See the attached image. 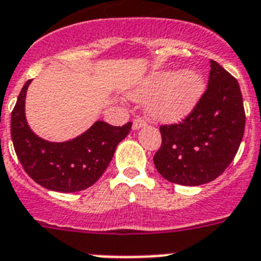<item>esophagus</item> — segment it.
I'll use <instances>...</instances> for the list:
<instances>
[{"instance_id":"obj_1","label":"esophagus","mask_w":261,"mask_h":261,"mask_svg":"<svg viewBox=\"0 0 261 261\" xmlns=\"http://www.w3.org/2000/svg\"><path fill=\"white\" fill-rule=\"evenodd\" d=\"M146 123H147V122H146V119H144L143 117H137V118H135V119H134V122H133L134 130H138V128L143 127V126Z\"/></svg>"}]
</instances>
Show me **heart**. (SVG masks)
I'll return each mask as SVG.
<instances>
[{"instance_id":"obj_1","label":"heart","mask_w":261,"mask_h":261,"mask_svg":"<svg viewBox=\"0 0 261 261\" xmlns=\"http://www.w3.org/2000/svg\"><path fill=\"white\" fill-rule=\"evenodd\" d=\"M205 90L202 74L196 69L163 71L149 76L139 89L134 92V98H148L151 115L163 121H178L189 114Z\"/></svg>"}]
</instances>
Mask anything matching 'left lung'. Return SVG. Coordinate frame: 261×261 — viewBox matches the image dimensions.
Segmentation results:
<instances>
[{"label": "left lung", "instance_id": "8db88e82", "mask_svg": "<svg viewBox=\"0 0 261 261\" xmlns=\"http://www.w3.org/2000/svg\"><path fill=\"white\" fill-rule=\"evenodd\" d=\"M246 126L239 84L210 60L209 83L193 110L181 122L162 124V146L153 156L158 172L180 185L215 180L234 160Z\"/></svg>", "mask_w": 261, "mask_h": 261}]
</instances>
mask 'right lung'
Instances as JSON below:
<instances>
[{
	"instance_id": "add662e5",
	"label": "right lung",
	"mask_w": 261,
	"mask_h": 261,
	"mask_svg": "<svg viewBox=\"0 0 261 261\" xmlns=\"http://www.w3.org/2000/svg\"><path fill=\"white\" fill-rule=\"evenodd\" d=\"M31 80L22 88L11 112V139L26 173L49 190L71 193L92 187L112 162L118 143L127 137L131 122L112 126L98 121L79 138L63 143L40 139L24 118V98Z\"/></svg>"
}]
</instances>
